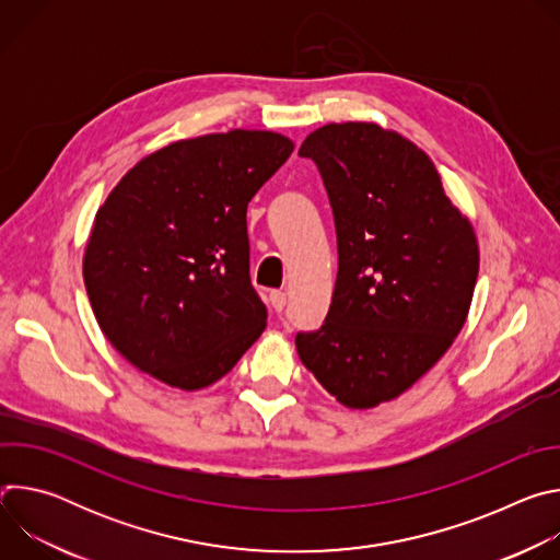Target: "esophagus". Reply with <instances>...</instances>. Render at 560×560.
Wrapping results in <instances>:
<instances>
[{
    "mask_svg": "<svg viewBox=\"0 0 560 560\" xmlns=\"http://www.w3.org/2000/svg\"><path fill=\"white\" fill-rule=\"evenodd\" d=\"M285 303H288L285 292H281V290H272V292H270V305H272L277 312H281V310L285 307Z\"/></svg>",
    "mask_w": 560,
    "mask_h": 560,
    "instance_id": "1",
    "label": "esophagus"
}]
</instances>
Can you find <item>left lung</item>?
Listing matches in <instances>:
<instances>
[{
  "label": "left lung",
  "mask_w": 560,
  "mask_h": 560,
  "mask_svg": "<svg viewBox=\"0 0 560 560\" xmlns=\"http://www.w3.org/2000/svg\"><path fill=\"white\" fill-rule=\"evenodd\" d=\"M330 197L339 272L324 326L296 352L337 401L376 408L410 389L460 332L476 277L471 221L432 159L378 124L316 128L299 148Z\"/></svg>",
  "instance_id": "1"
}]
</instances>
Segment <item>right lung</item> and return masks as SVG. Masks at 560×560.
Returning a JSON list of instances; mask_svg holds the SVG:
<instances>
[{
	"mask_svg": "<svg viewBox=\"0 0 560 560\" xmlns=\"http://www.w3.org/2000/svg\"><path fill=\"white\" fill-rule=\"evenodd\" d=\"M292 150L279 132L242 128L173 141L106 197L84 283L102 332L137 370L195 392L261 337L246 210Z\"/></svg>",
	"mask_w": 560,
	"mask_h": 560,
	"instance_id": "right-lung-1",
	"label": "right lung"
}]
</instances>
